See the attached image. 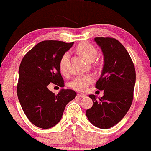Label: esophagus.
Listing matches in <instances>:
<instances>
[{"instance_id": "obj_1", "label": "esophagus", "mask_w": 151, "mask_h": 151, "mask_svg": "<svg viewBox=\"0 0 151 151\" xmlns=\"http://www.w3.org/2000/svg\"><path fill=\"white\" fill-rule=\"evenodd\" d=\"M85 94H77V97H79V98H82V97H85Z\"/></svg>"}]
</instances>
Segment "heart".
<instances>
[{
	"mask_svg": "<svg viewBox=\"0 0 151 151\" xmlns=\"http://www.w3.org/2000/svg\"><path fill=\"white\" fill-rule=\"evenodd\" d=\"M77 52L86 61L90 62L96 58L97 52L95 48L90 43L83 42L80 43L76 48ZM69 53L66 52L62 56L60 61V70L63 74H66L68 72V64L69 61ZM93 81V78L91 76H79L71 82L70 86L74 89L80 91H85L88 85Z\"/></svg>",
	"mask_w": 151,
	"mask_h": 151,
	"instance_id": "obj_1",
	"label": "heart"
}]
</instances>
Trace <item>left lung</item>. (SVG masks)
Segmentation results:
<instances>
[{"label":"left lung","mask_w":151,"mask_h":151,"mask_svg":"<svg viewBox=\"0 0 151 151\" xmlns=\"http://www.w3.org/2000/svg\"><path fill=\"white\" fill-rule=\"evenodd\" d=\"M104 57L102 73L96 83L103 97H88L93 105L86 111L88 121L99 129H109L120 122L130 108L136 81L134 66L127 49L118 40L95 38Z\"/></svg>","instance_id":"8db88e82"}]
</instances>
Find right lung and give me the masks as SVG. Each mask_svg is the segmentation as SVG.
<instances>
[{
	"label": "right lung",
	"instance_id": "right-lung-1",
	"mask_svg": "<svg viewBox=\"0 0 151 151\" xmlns=\"http://www.w3.org/2000/svg\"><path fill=\"white\" fill-rule=\"evenodd\" d=\"M73 43L41 41L22 60L17 88L18 99L27 119L39 128L49 129L58 124L67 104L76 97L72 89L62 88L55 94L48 88L51 83L65 86L60 61Z\"/></svg>",
	"mask_w": 151,
	"mask_h": 151
}]
</instances>
